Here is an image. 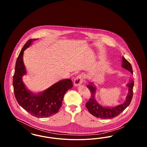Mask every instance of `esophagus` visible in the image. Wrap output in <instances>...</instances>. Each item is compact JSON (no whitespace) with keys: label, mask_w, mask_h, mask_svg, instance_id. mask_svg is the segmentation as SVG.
Wrapping results in <instances>:
<instances>
[{"label":"esophagus","mask_w":147,"mask_h":147,"mask_svg":"<svg viewBox=\"0 0 147 147\" xmlns=\"http://www.w3.org/2000/svg\"><path fill=\"white\" fill-rule=\"evenodd\" d=\"M83 79H84V77L83 76L82 74H80L79 76H78L74 80V85L75 86H79L80 85L83 83Z\"/></svg>","instance_id":"obj_1"}]
</instances>
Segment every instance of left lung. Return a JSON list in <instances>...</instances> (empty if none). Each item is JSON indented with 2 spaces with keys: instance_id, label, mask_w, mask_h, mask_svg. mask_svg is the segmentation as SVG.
<instances>
[{
  "instance_id": "obj_1",
  "label": "left lung",
  "mask_w": 147,
  "mask_h": 147,
  "mask_svg": "<svg viewBox=\"0 0 147 147\" xmlns=\"http://www.w3.org/2000/svg\"><path fill=\"white\" fill-rule=\"evenodd\" d=\"M122 67L129 70L132 74H133V70L131 64L127 61L124 57H122ZM127 86L128 88V95L126 98L125 102L119 106L107 108L104 107L99 105L96 102L95 98V93L96 91V88L93 86L92 83L87 85V88L91 92V97L89 101L86 103L85 106L87 108L89 112L93 116L102 119H113L119 115L121 112H123L126 108L130 104L133 97V88L134 82L132 80H131Z\"/></svg>"
}]
</instances>
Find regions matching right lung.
<instances>
[{
  "instance_id": "1",
  "label": "right lung",
  "mask_w": 147,
  "mask_h": 147,
  "mask_svg": "<svg viewBox=\"0 0 147 147\" xmlns=\"http://www.w3.org/2000/svg\"><path fill=\"white\" fill-rule=\"evenodd\" d=\"M36 40L28 41L17 58L13 82L14 95L18 104L30 114L38 118L47 117L58 112L64 95L73 87V83L68 79L61 80L38 95L26 89L22 81V77L26 73L22 56L24 51Z\"/></svg>"
}]
</instances>
